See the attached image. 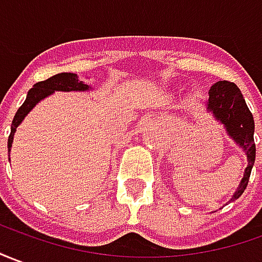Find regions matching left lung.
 <instances>
[{
    "label": "left lung",
    "mask_w": 262,
    "mask_h": 262,
    "mask_svg": "<svg viewBox=\"0 0 262 262\" xmlns=\"http://www.w3.org/2000/svg\"><path fill=\"white\" fill-rule=\"evenodd\" d=\"M207 110L214 114V117L220 122L224 124L227 133L239 147H243L248 160V167L245 168L244 178L241 180L239 187L231 198V201H234L239 198L247 188L252 165L255 161L254 117L250 108L247 107V102L239 88L230 81H218L211 86Z\"/></svg>",
    "instance_id": "1"
}]
</instances>
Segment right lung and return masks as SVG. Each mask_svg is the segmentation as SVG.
<instances>
[{
  "label": "right lung",
  "instance_id": "add662e5",
  "mask_svg": "<svg viewBox=\"0 0 262 262\" xmlns=\"http://www.w3.org/2000/svg\"><path fill=\"white\" fill-rule=\"evenodd\" d=\"M90 88L91 86H88L82 81H79L77 74L73 73L57 74V75H52L51 78L45 79V81H39L37 84H34V86L28 91V95L25 98L24 104L18 108L17 114H15V117L12 120L11 134L8 137V151H10L11 145H12L15 129L21 124V121L24 120L25 115L35 107V104H37L38 101L48 97L54 91H85V90H90Z\"/></svg>",
  "mask_w": 262,
  "mask_h": 262
}]
</instances>
